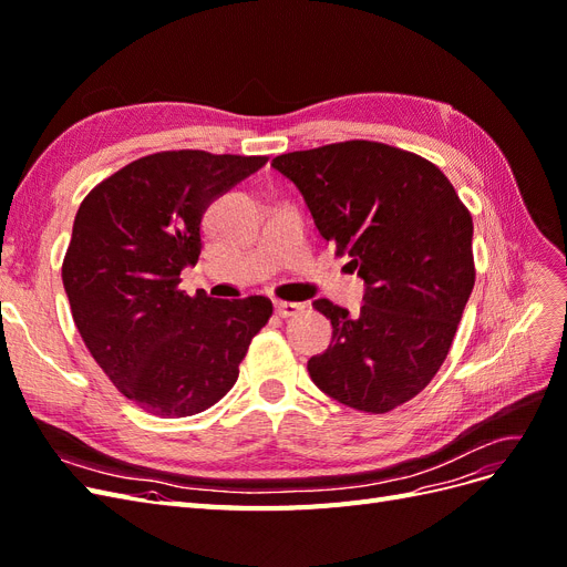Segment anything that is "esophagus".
<instances>
[{
    "label": "esophagus",
    "mask_w": 567,
    "mask_h": 567,
    "mask_svg": "<svg viewBox=\"0 0 567 567\" xmlns=\"http://www.w3.org/2000/svg\"><path fill=\"white\" fill-rule=\"evenodd\" d=\"M274 310H277V315L279 317H296L300 310H302V305L300 302H274Z\"/></svg>",
    "instance_id": "obj_1"
}]
</instances>
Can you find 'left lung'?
I'll list each match as a JSON object with an SVG mask.
<instances>
[{
    "label": "left lung",
    "instance_id": "1",
    "mask_svg": "<svg viewBox=\"0 0 567 567\" xmlns=\"http://www.w3.org/2000/svg\"><path fill=\"white\" fill-rule=\"evenodd\" d=\"M271 167L367 286L357 315L315 300L333 326L331 346L307 362L315 385L369 414L416 398L447 359L475 284L466 205L440 167L379 142L284 153Z\"/></svg>",
    "mask_w": 567,
    "mask_h": 567
}]
</instances>
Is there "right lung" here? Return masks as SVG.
<instances>
[{
  "label": "right lung",
  "mask_w": 567,
  "mask_h": 567,
  "mask_svg": "<svg viewBox=\"0 0 567 567\" xmlns=\"http://www.w3.org/2000/svg\"><path fill=\"white\" fill-rule=\"evenodd\" d=\"M265 163L153 153L92 188L75 215L61 269L75 326L113 385L153 416H194L225 398L271 317L262 296L179 290L182 269L198 262L205 210Z\"/></svg>",
  "instance_id": "add662e5"
}]
</instances>
